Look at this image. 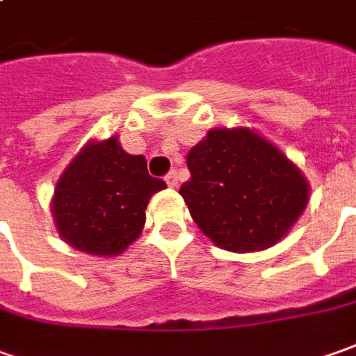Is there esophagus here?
Wrapping results in <instances>:
<instances>
[{"mask_svg": "<svg viewBox=\"0 0 356 356\" xmlns=\"http://www.w3.org/2000/svg\"><path fill=\"white\" fill-rule=\"evenodd\" d=\"M164 180H166V184H168L170 188H174V186L178 184V174H176V170H170V172L166 174V178H164Z\"/></svg>", "mask_w": 356, "mask_h": 356, "instance_id": "34e87169", "label": "esophagus"}]
</instances>
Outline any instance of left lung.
<instances>
[{"instance_id":"1","label":"left lung","mask_w":356,"mask_h":356,"mask_svg":"<svg viewBox=\"0 0 356 356\" xmlns=\"http://www.w3.org/2000/svg\"><path fill=\"white\" fill-rule=\"evenodd\" d=\"M180 195L204 235L231 252L268 249L302 216L309 186L294 162L250 129H211L186 156Z\"/></svg>"}]
</instances>
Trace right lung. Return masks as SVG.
I'll use <instances>...</instances> for the list:
<instances>
[{"label": "right lung", "mask_w": 356, "mask_h": 356, "mask_svg": "<svg viewBox=\"0 0 356 356\" xmlns=\"http://www.w3.org/2000/svg\"><path fill=\"white\" fill-rule=\"evenodd\" d=\"M166 184L152 178L143 154H129L119 139L88 143L54 188L52 217L74 249L115 257L145 227L150 195Z\"/></svg>", "instance_id": "add662e5"}]
</instances>
